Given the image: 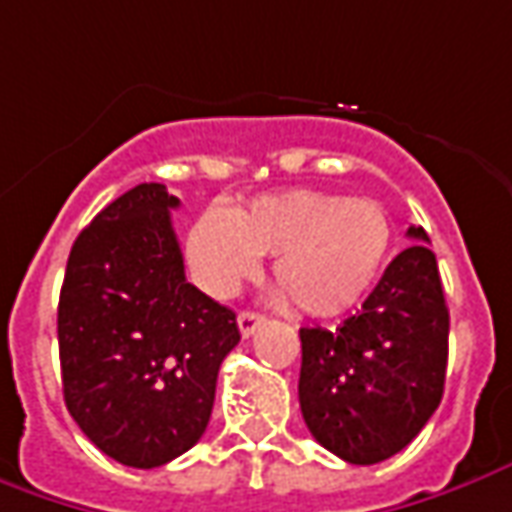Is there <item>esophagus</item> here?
Here are the masks:
<instances>
[{"label":"esophagus","instance_id":"1","mask_svg":"<svg viewBox=\"0 0 512 512\" xmlns=\"http://www.w3.org/2000/svg\"><path fill=\"white\" fill-rule=\"evenodd\" d=\"M260 325H263V316L255 314V311H243V314H238V330H241L243 339H249Z\"/></svg>","mask_w":512,"mask_h":512}]
</instances>
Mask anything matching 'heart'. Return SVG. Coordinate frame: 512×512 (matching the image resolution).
Instances as JSON below:
<instances>
[{
  "label": "heart",
  "instance_id": "heart-1",
  "mask_svg": "<svg viewBox=\"0 0 512 512\" xmlns=\"http://www.w3.org/2000/svg\"><path fill=\"white\" fill-rule=\"evenodd\" d=\"M392 241L387 210L373 198L283 190L238 210L210 207L187 229V260L215 297L232 294L274 255V283L308 316L350 311L375 283Z\"/></svg>",
  "mask_w": 512,
  "mask_h": 512
}]
</instances>
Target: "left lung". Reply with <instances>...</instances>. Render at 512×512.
<instances>
[{
	"label": "left lung",
	"mask_w": 512,
	"mask_h": 512,
	"mask_svg": "<svg viewBox=\"0 0 512 512\" xmlns=\"http://www.w3.org/2000/svg\"><path fill=\"white\" fill-rule=\"evenodd\" d=\"M389 263L356 316L302 328L300 409L319 446L353 465L389 460L443 398L448 305L423 227Z\"/></svg>",
	"instance_id": "left-lung-1"
}]
</instances>
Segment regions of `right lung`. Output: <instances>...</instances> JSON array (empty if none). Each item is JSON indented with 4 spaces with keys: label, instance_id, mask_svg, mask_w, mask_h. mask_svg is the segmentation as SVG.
I'll return each instance as SVG.
<instances>
[{
    "label": "right lung",
    "instance_id": "1",
    "mask_svg": "<svg viewBox=\"0 0 512 512\" xmlns=\"http://www.w3.org/2000/svg\"><path fill=\"white\" fill-rule=\"evenodd\" d=\"M165 184H137L66 260L58 353L69 415L106 457L156 468L201 440L235 314L184 277Z\"/></svg>",
    "mask_w": 512,
    "mask_h": 512
}]
</instances>
